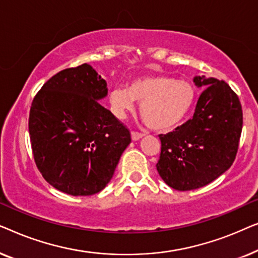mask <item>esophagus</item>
<instances>
[{
	"label": "esophagus",
	"mask_w": 258,
	"mask_h": 258,
	"mask_svg": "<svg viewBox=\"0 0 258 258\" xmlns=\"http://www.w3.org/2000/svg\"><path fill=\"white\" fill-rule=\"evenodd\" d=\"M142 137H143V134L137 133V132H133V133H132V139H133V141H139L140 139H142Z\"/></svg>",
	"instance_id": "esophagus-1"
}]
</instances>
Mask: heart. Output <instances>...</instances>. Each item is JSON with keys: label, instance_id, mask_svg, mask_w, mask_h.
<instances>
[{"label": "heart", "instance_id": "b5f03b06", "mask_svg": "<svg viewBox=\"0 0 258 258\" xmlns=\"http://www.w3.org/2000/svg\"><path fill=\"white\" fill-rule=\"evenodd\" d=\"M195 88L171 76L140 77L126 87L115 88L110 93V103L115 114L123 117L140 102V114L148 126L156 132H168L179 124L191 110Z\"/></svg>", "mask_w": 258, "mask_h": 258}]
</instances>
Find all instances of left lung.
Here are the masks:
<instances>
[{
    "label": "left lung",
    "mask_w": 258,
    "mask_h": 258,
    "mask_svg": "<svg viewBox=\"0 0 258 258\" xmlns=\"http://www.w3.org/2000/svg\"><path fill=\"white\" fill-rule=\"evenodd\" d=\"M207 87L191 119L167 135H160L161 155L156 168L172 189L188 191L213 182L234 163L242 133V105L224 81L196 76Z\"/></svg>",
    "instance_id": "obj_1"
}]
</instances>
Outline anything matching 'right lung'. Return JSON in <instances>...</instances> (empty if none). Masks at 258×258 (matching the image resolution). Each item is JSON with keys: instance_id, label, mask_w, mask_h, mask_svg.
<instances>
[{"instance_id": "1", "label": "right lung", "mask_w": 258, "mask_h": 258, "mask_svg": "<svg viewBox=\"0 0 258 258\" xmlns=\"http://www.w3.org/2000/svg\"><path fill=\"white\" fill-rule=\"evenodd\" d=\"M105 80L90 64L62 70L34 97L31 149L49 184L72 196H90L110 182L132 142L130 132L100 102Z\"/></svg>"}]
</instances>
